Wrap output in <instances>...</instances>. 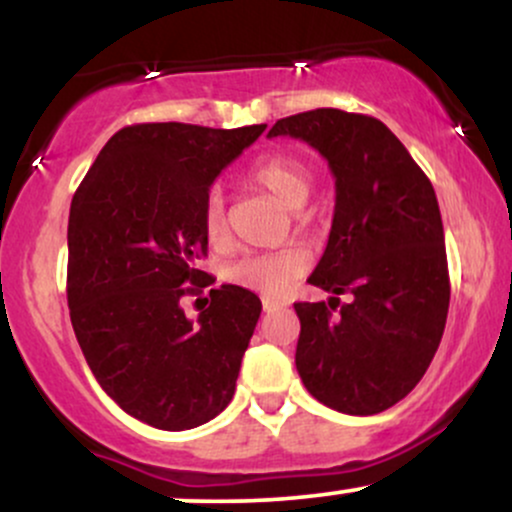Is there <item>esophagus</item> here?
Returning a JSON list of instances; mask_svg holds the SVG:
<instances>
[{
  "instance_id": "34e87169",
  "label": "esophagus",
  "mask_w": 512,
  "mask_h": 512,
  "mask_svg": "<svg viewBox=\"0 0 512 512\" xmlns=\"http://www.w3.org/2000/svg\"><path fill=\"white\" fill-rule=\"evenodd\" d=\"M286 303H281V301H272V298H264L262 301V308H264V313H274V310H281L284 308Z\"/></svg>"
}]
</instances>
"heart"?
Here are the masks:
<instances>
[{
	"label": "heart",
	"mask_w": 512,
	"mask_h": 512,
	"mask_svg": "<svg viewBox=\"0 0 512 512\" xmlns=\"http://www.w3.org/2000/svg\"><path fill=\"white\" fill-rule=\"evenodd\" d=\"M248 178L286 209L301 207L313 187V175L308 166L286 154L262 156L260 161L252 163ZM202 223L211 243H221L226 238V211H223V197L219 192H211L204 202ZM305 267H308V255L303 250L284 248L238 257L228 264L223 276L228 284L240 286V289L262 293V296H284L293 281L305 272Z\"/></svg>",
	"instance_id": "obj_1"
}]
</instances>
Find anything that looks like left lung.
<instances>
[{"label": "left lung", "instance_id": "obj_1", "mask_svg": "<svg viewBox=\"0 0 512 512\" xmlns=\"http://www.w3.org/2000/svg\"><path fill=\"white\" fill-rule=\"evenodd\" d=\"M267 137L301 139L334 175V219L310 284L330 301L296 303V368L305 390L351 416L390 409L436 356L450 305L443 221L431 180L368 115L317 108ZM349 292L352 301L338 296Z\"/></svg>", "mask_w": 512, "mask_h": 512}]
</instances>
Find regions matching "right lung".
Returning a JSON list of instances; mask_svg holds the SVG:
<instances>
[{
	"label": "right lung",
	"mask_w": 512,
	"mask_h": 512,
	"mask_svg": "<svg viewBox=\"0 0 512 512\" xmlns=\"http://www.w3.org/2000/svg\"><path fill=\"white\" fill-rule=\"evenodd\" d=\"M267 129L146 122L120 129L88 168L69 209L67 303L98 385L161 431L207 424L236 392L260 320L255 293L223 284L197 322L182 298L214 279L204 202L209 187ZM199 301V298H197Z\"/></svg>",
	"instance_id": "right-lung-1"
}]
</instances>
